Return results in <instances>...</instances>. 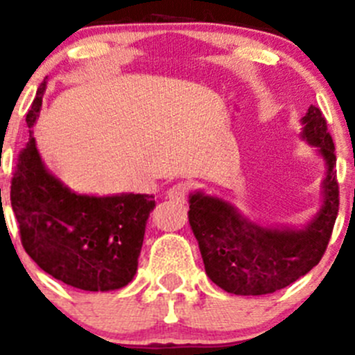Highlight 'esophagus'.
Wrapping results in <instances>:
<instances>
[{
	"mask_svg": "<svg viewBox=\"0 0 355 355\" xmlns=\"http://www.w3.org/2000/svg\"><path fill=\"white\" fill-rule=\"evenodd\" d=\"M189 191H191V184H185V182H180V184H175L170 191L166 192V198L173 202H185L187 199Z\"/></svg>",
	"mask_w": 355,
	"mask_h": 355,
	"instance_id": "esophagus-1",
	"label": "esophagus"
}]
</instances>
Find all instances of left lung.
<instances>
[{"label": "left lung", "instance_id": "obj_1", "mask_svg": "<svg viewBox=\"0 0 355 355\" xmlns=\"http://www.w3.org/2000/svg\"><path fill=\"white\" fill-rule=\"evenodd\" d=\"M302 125V139L318 148L327 164L323 204L306 228L261 227L227 200L204 192L189 198V223L198 239L206 275L225 292H277L309 273L327 250L340 204L335 146L320 108L311 105Z\"/></svg>", "mask_w": 355, "mask_h": 355}]
</instances>
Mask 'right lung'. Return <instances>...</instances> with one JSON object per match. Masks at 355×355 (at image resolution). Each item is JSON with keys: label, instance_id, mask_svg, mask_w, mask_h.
Listing matches in <instances>:
<instances>
[{"label": "right lung", "instance_id": "1", "mask_svg": "<svg viewBox=\"0 0 355 355\" xmlns=\"http://www.w3.org/2000/svg\"><path fill=\"white\" fill-rule=\"evenodd\" d=\"M46 80L28 110V128L42 106ZM13 213L25 252L56 280L87 292H108L132 282L155 196L77 194L42 163L28 130L12 178Z\"/></svg>", "mask_w": 355, "mask_h": 355}]
</instances>
